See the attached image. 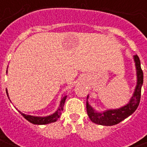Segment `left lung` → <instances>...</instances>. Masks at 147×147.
<instances>
[{"label": "left lung", "instance_id": "obj_1", "mask_svg": "<svg viewBox=\"0 0 147 147\" xmlns=\"http://www.w3.org/2000/svg\"><path fill=\"white\" fill-rule=\"evenodd\" d=\"M134 61L136 68L137 83H136L135 91L133 93L132 97L130 99L129 102L127 105H123L119 109H112L103 112H98L92 108V106L90 105L88 101H86L87 114L93 123L103 126L115 125L121 122L124 119H126L127 117L131 116L136 110V109L138 108L140 102L141 88L143 83V73L141 69L140 60L137 55L134 56ZM88 98H89V95L87 96V99Z\"/></svg>", "mask_w": 147, "mask_h": 147}]
</instances>
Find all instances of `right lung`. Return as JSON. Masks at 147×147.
Wrapping results in <instances>:
<instances>
[{
	"mask_svg": "<svg viewBox=\"0 0 147 147\" xmlns=\"http://www.w3.org/2000/svg\"><path fill=\"white\" fill-rule=\"evenodd\" d=\"M8 72V71H7ZM6 93H7V95L8 98V90L6 89ZM67 98V95H64L61 98V102H60V105L58 107L57 110L54 113L51 114L49 116H46V117H36V116H31V115H27V114H24L23 113H21L20 111H19L21 113V115L23 117L27 120L29 122L34 124H38V125H42V124H47V123H53L55 121H57L58 120V118L60 117L61 115V113L64 109V105L65 100ZM10 100V99H9Z\"/></svg>",
	"mask_w": 147,
	"mask_h": 147,
	"instance_id": "1",
	"label": "right lung"
}]
</instances>
